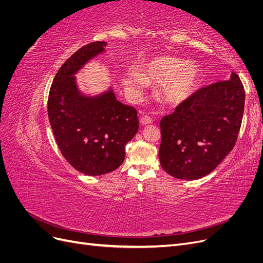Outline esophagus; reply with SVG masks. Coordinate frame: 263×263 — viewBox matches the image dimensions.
Segmentation results:
<instances>
[{
	"instance_id": "1",
	"label": "esophagus",
	"mask_w": 263,
	"mask_h": 263,
	"mask_svg": "<svg viewBox=\"0 0 263 263\" xmlns=\"http://www.w3.org/2000/svg\"><path fill=\"white\" fill-rule=\"evenodd\" d=\"M153 123V118H150L149 116H144V117H141L140 118V124L141 125H149V124H151Z\"/></svg>"
}]
</instances>
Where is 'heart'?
<instances>
[{
    "label": "heart",
    "instance_id": "obj_1",
    "mask_svg": "<svg viewBox=\"0 0 263 263\" xmlns=\"http://www.w3.org/2000/svg\"><path fill=\"white\" fill-rule=\"evenodd\" d=\"M201 81V70L194 62L173 57H156L139 67V72L129 71L123 84L132 98L136 99L147 82L160 83L158 95L169 105H179L191 98Z\"/></svg>",
    "mask_w": 263,
    "mask_h": 263
}]
</instances>
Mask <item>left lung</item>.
Returning <instances> with one entry per match:
<instances>
[{
  "label": "left lung",
  "instance_id": "obj_1",
  "mask_svg": "<svg viewBox=\"0 0 263 263\" xmlns=\"http://www.w3.org/2000/svg\"><path fill=\"white\" fill-rule=\"evenodd\" d=\"M243 108V85L235 72L194 92L161 119L162 169L181 180L208 176L233 150Z\"/></svg>",
  "mask_w": 263,
  "mask_h": 263
}]
</instances>
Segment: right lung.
<instances>
[{
  "mask_svg": "<svg viewBox=\"0 0 263 263\" xmlns=\"http://www.w3.org/2000/svg\"><path fill=\"white\" fill-rule=\"evenodd\" d=\"M106 45L94 42L71 55L54 76L48 97L49 123L62 156L91 177L116 170L138 132L137 110L119 102L112 87L94 97L78 89L74 74Z\"/></svg>",
  "mask_w": 263,
  "mask_h": 263,
  "instance_id": "right-lung-1",
  "label": "right lung"
}]
</instances>
